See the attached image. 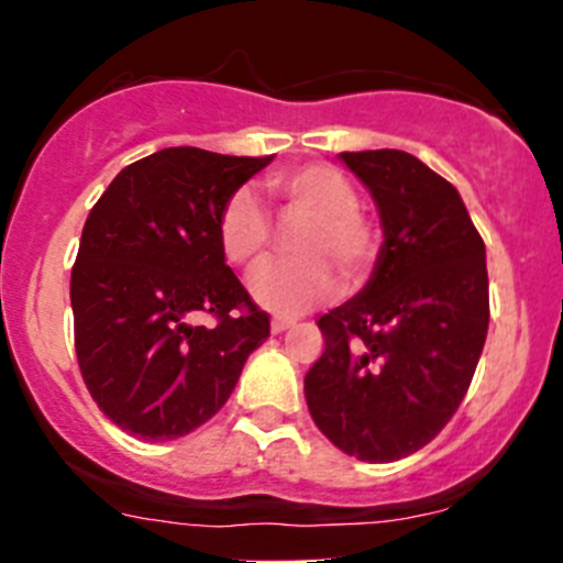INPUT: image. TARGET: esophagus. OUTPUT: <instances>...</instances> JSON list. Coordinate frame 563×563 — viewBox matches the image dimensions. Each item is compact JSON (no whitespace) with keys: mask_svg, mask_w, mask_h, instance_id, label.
Returning a JSON list of instances; mask_svg holds the SVG:
<instances>
[{"mask_svg":"<svg viewBox=\"0 0 563 563\" xmlns=\"http://www.w3.org/2000/svg\"><path fill=\"white\" fill-rule=\"evenodd\" d=\"M290 327H296V321H292V318L276 316L271 321V332H273V335H278V332H287V330H290Z\"/></svg>","mask_w":563,"mask_h":563,"instance_id":"esophagus-1","label":"esophagus"}]
</instances>
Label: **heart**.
<instances>
[{"label": "heart", "mask_w": 563, "mask_h": 563, "mask_svg": "<svg viewBox=\"0 0 563 563\" xmlns=\"http://www.w3.org/2000/svg\"><path fill=\"white\" fill-rule=\"evenodd\" d=\"M271 191L287 217L305 220L292 236V262H267L247 278L253 301L278 316H301L346 285H361L377 258V236L357 213V194L338 168L312 163L271 177ZM220 245L233 265H256L271 245V217L258 197L239 188L217 222Z\"/></svg>", "instance_id": "1"}]
</instances>
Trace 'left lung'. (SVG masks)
I'll return each mask as SVG.
<instances>
[{
    "mask_svg": "<svg viewBox=\"0 0 563 563\" xmlns=\"http://www.w3.org/2000/svg\"><path fill=\"white\" fill-rule=\"evenodd\" d=\"M383 228L357 296L318 318L324 355L305 377L321 434L363 462H395L460 409L487 338L485 242L460 191L415 154L341 152Z\"/></svg>",
    "mask_w": 563,
    "mask_h": 563,
    "instance_id": "1",
    "label": "left lung"
}]
</instances>
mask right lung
<instances>
[{"label":"right lung","instance_id":"right-lung-1","mask_svg":"<svg viewBox=\"0 0 563 563\" xmlns=\"http://www.w3.org/2000/svg\"><path fill=\"white\" fill-rule=\"evenodd\" d=\"M273 157L161 148L123 168L89 211L69 301L98 409L126 434H191L225 406L271 318L239 285L220 211ZM213 311L217 328L190 318Z\"/></svg>","mask_w":563,"mask_h":563}]
</instances>
